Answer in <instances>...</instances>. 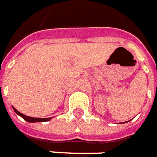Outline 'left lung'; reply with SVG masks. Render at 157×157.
I'll list each match as a JSON object with an SVG mask.
<instances>
[{"mask_svg":"<svg viewBox=\"0 0 157 157\" xmlns=\"http://www.w3.org/2000/svg\"><path fill=\"white\" fill-rule=\"evenodd\" d=\"M129 121H130V120H129ZM124 123H125V122H124ZM126 123H127V122H126Z\"/></svg>","mask_w":157,"mask_h":157,"instance_id":"left-lung-1","label":"left lung"}]
</instances>
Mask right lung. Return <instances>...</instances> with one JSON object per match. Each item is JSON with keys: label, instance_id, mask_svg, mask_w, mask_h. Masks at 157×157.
Instances as JSON below:
<instances>
[{"label": "right lung", "instance_id": "obj_1", "mask_svg": "<svg viewBox=\"0 0 157 157\" xmlns=\"http://www.w3.org/2000/svg\"><path fill=\"white\" fill-rule=\"evenodd\" d=\"M13 110H14V112H16L17 115H19L21 117H23V119L25 120V121H27L29 123H42V122H48L50 120L52 119V117H49V118H40V117H29L26 116V115H23V113H21L20 112H18L16 108H14L13 106Z\"/></svg>", "mask_w": 157, "mask_h": 157}]
</instances>
